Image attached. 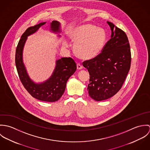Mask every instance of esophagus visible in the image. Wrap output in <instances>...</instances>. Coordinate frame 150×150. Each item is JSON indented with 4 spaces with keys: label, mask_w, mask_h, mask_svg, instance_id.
I'll return each mask as SVG.
<instances>
[{
    "label": "esophagus",
    "mask_w": 150,
    "mask_h": 150,
    "mask_svg": "<svg viewBox=\"0 0 150 150\" xmlns=\"http://www.w3.org/2000/svg\"><path fill=\"white\" fill-rule=\"evenodd\" d=\"M77 68L78 70H81L83 69V66L80 64H77Z\"/></svg>",
    "instance_id": "esophagus-1"
}]
</instances>
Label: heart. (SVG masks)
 <instances>
[{"label":"heart","mask_w":150,"mask_h":150,"mask_svg":"<svg viewBox=\"0 0 150 150\" xmlns=\"http://www.w3.org/2000/svg\"><path fill=\"white\" fill-rule=\"evenodd\" d=\"M71 42L74 43V51L79 58L89 60L96 57L102 51L106 39L105 32L95 25L86 23L79 25L68 34ZM64 46L67 47L64 41Z\"/></svg>","instance_id":"heart-1"}]
</instances>
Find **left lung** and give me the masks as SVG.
<instances>
[{
	"mask_svg": "<svg viewBox=\"0 0 150 150\" xmlns=\"http://www.w3.org/2000/svg\"><path fill=\"white\" fill-rule=\"evenodd\" d=\"M111 39L96 57L83 62L89 73L87 89L89 96L102 101L115 95L121 88L131 64V52L125 33L107 21Z\"/></svg>",
	"mask_w": 150,
	"mask_h": 150,
	"instance_id": "8db88e82",
	"label": "left lung"
}]
</instances>
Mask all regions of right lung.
Masks as SVG:
<instances>
[{"mask_svg": "<svg viewBox=\"0 0 150 150\" xmlns=\"http://www.w3.org/2000/svg\"><path fill=\"white\" fill-rule=\"evenodd\" d=\"M46 22L28 28L22 34L16 51V65L22 85L33 98L44 102L58 100L64 93L66 83L77 69L74 61L70 57L62 58L56 61V66L51 76L44 83L36 84L29 77L22 61V52L28 36L35 33ZM51 30L60 33V23L57 21L51 23Z\"/></svg>", "mask_w": 150, "mask_h": 150, "instance_id": "1", "label": "right lung"}]
</instances>
